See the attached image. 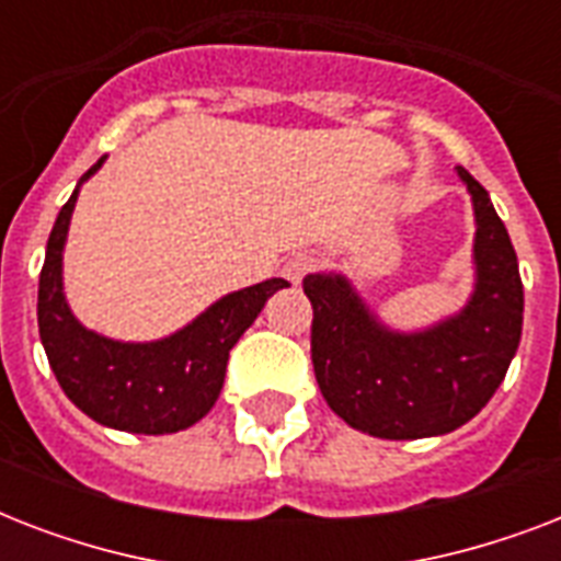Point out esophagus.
Segmentation results:
<instances>
[{
  "instance_id": "obj_1",
  "label": "esophagus",
  "mask_w": 561,
  "mask_h": 561,
  "mask_svg": "<svg viewBox=\"0 0 561 561\" xmlns=\"http://www.w3.org/2000/svg\"><path fill=\"white\" fill-rule=\"evenodd\" d=\"M311 264H314V259L308 253H297L290 255L288 262L282 264V276L290 282V285H299L302 282V276H306L308 271H311Z\"/></svg>"
}]
</instances>
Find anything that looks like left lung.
Returning <instances> with one entry per match:
<instances>
[{
	"mask_svg": "<svg viewBox=\"0 0 561 561\" xmlns=\"http://www.w3.org/2000/svg\"><path fill=\"white\" fill-rule=\"evenodd\" d=\"M474 209V285L466 306L425 329H392L337 271L308 273L311 360L329 408L378 439L443 436L466 425L504 381L524 323L518 259L489 192L457 165Z\"/></svg>",
	"mask_w": 561,
	"mask_h": 561,
	"instance_id": "8db88e82",
	"label": "left lung"
}]
</instances>
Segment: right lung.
Instances as JSON below:
<instances>
[{
    "instance_id": "add662e5",
    "label": "right lung",
    "mask_w": 561,
    "mask_h": 561,
    "mask_svg": "<svg viewBox=\"0 0 561 561\" xmlns=\"http://www.w3.org/2000/svg\"><path fill=\"white\" fill-rule=\"evenodd\" d=\"M104 160L78 180L48 236L37 290L39 341L57 383L92 422L127 434H178L201 422L218 401L229 350L288 282L267 279L232 290L157 341H116L87 329L66 299L64 250L81 186Z\"/></svg>"
}]
</instances>
